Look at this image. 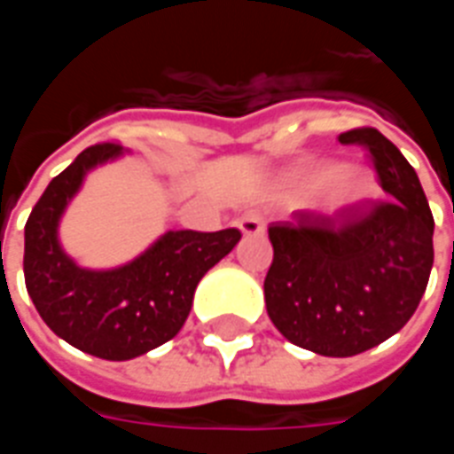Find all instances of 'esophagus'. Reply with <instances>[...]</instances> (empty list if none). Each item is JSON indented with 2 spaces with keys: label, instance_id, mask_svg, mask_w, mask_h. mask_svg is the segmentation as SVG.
<instances>
[{
  "label": "esophagus",
  "instance_id": "1",
  "mask_svg": "<svg viewBox=\"0 0 454 454\" xmlns=\"http://www.w3.org/2000/svg\"><path fill=\"white\" fill-rule=\"evenodd\" d=\"M238 228L247 236H260L265 233V214L260 208H247L243 216L238 218Z\"/></svg>",
  "mask_w": 454,
  "mask_h": 454
}]
</instances>
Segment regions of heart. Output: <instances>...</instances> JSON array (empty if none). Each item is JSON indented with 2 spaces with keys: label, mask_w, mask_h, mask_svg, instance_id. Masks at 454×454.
I'll return each mask as SVG.
<instances>
[{
  "label": "heart",
  "mask_w": 454,
  "mask_h": 454,
  "mask_svg": "<svg viewBox=\"0 0 454 454\" xmlns=\"http://www.w3.org/2000/svg\"><path fill=\"white\" fill-rule=\"evenodd\" d=\"M299 187L304 192L324 189V194L331 204H350L367 192V182L355 169H342L338 165L324 162V165L304 169L299 177Z\"/></svg>",
  "instance_id": "obj_1"
}]
</instances>
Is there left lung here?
Instances as JSON below:
<instances>
[{
  "mask_svg": "<svg viewBox=\"0 0 454 454\" xmlns=\"http://www.w3.org/2000/svg\"><path fill=\"white\" fill-rule=\"evenodd\" d=\"M338 140L367 150L389 197L333 214L301 208L267 228V314L286 340L325 357L360 355L409 324L428 286L435 226L416 169L389 138L362 126Z\"/></svg>",
  "mask_w": 454,
  "mask_h": 454,
  "instance_id": "8db88e82",
  "label": "left lung"
}]
</instances>
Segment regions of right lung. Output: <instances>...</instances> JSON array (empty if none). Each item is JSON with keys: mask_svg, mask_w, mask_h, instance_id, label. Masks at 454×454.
I'll use <instances>...</instances> for the list:
<instances>
[{"mask_svg": "<svg viewBox=\"0 0 454 454\" xmlns=\"http://www.w3.org/2000/svg\"><path fill=\"white\" fill-rule=\"evenodd\" d=\"M119 143L82 150L35 201L24 231V279L45 325L102 360H130L172 340L199 279L240 240L238 228L169 231L138 260L109 272L77 267L60 250L58 221L87 169L119 155Z\"/></svg>", "mask_w": 454, "mask_h": 454, "instance_id": "right-lung-1", "label": "right lung"}]
</instances>
